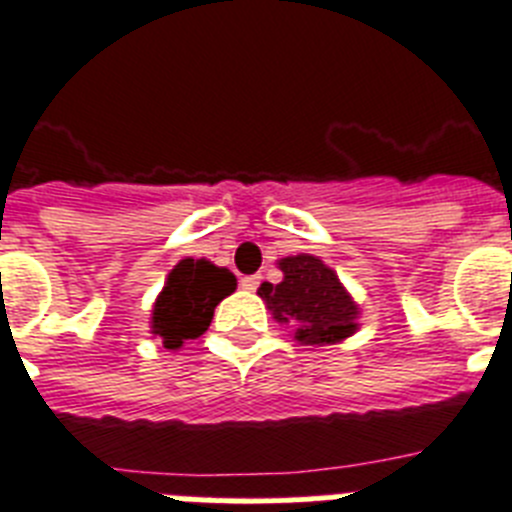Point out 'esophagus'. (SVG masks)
<instances>
[{
	"instance_id": "obj_1",
	"label": "esophagus",
	"mask_w": 512,
	"mask_h": 512,
	"mask_svg": "<svg viewBox=\"0 0 512 512\" xmlns=\"http://www.w3.org/2000/svg\"><path fill=\"white\" fill-rule=\"evenodd\" d=\"M242 289H247V291H255L257 286H260V276H244L242 281Z\"/></svg>"
}]
</instances>
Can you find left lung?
Returning <instances> with one entry per match:
<instances>
[{
	"label": "left lung",
	"instance_id": "left-lung-1",
	"mask_svg": "<svg viewBox=\"0 0 512 512\" xmlns=\"http://www.w3.org/2000/svg\"><path fill=\"white\" fill-rule=\"evenodd\" d=\"M281 283H263L257 294L278 322H294V338L307 346L338 343L356 333L359 304L315 255H291L278 260Z\"/></svg>",
	"mask_w": 512,
	"mask_h": 512
}]
</instances>
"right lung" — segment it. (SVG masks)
I'll use <instances>...</instances> for the list:
<instances>
[{"label": "right lung", "mask_w": 512, "mask_h": 512, "mask_svg": "<svg viewBox=\"0 0 512 512\" xmlns=\"http://www.w3.org/2000/svg\"><path fill=\"white\" fill-rule=\"evenodd\" d=\"M234 289L236 278L231 270L218 268L210 260L184 257L174 265L153 304L150 333L161 338L163 349H182L187 341L203 336L216 307Z\"/></svg>", "instance_id": "add662e5"}]
</instances>
